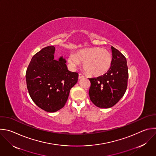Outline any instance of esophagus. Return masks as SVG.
<instances>
[{"instance_id":"1","label":"esophagus","mask_w":156,"mask_h":156,"mask_svg":"<svg viewBox=\"0 0 156 156\" xmlns=\"http://www.w3.org/2000/svg\"><path fill=\"white\" fill-rule=\"evenodd\" d=\"M84 77V75H82V74H81V73H79V75H78V79H79V80L83 78Z\"/></svg>"}]
</instances>
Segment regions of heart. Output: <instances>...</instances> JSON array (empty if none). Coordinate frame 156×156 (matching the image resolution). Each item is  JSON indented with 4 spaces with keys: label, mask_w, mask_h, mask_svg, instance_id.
I'll return each instance as SVG.
<instances>
[{
    "label": "heart",
    "mask_w": 156,
    "mask_h": 156,
    "mask_svg": "<svg viewBox=\"0 0 156 156\" xmlns=\"http://www.w3.org/2000/svg\"><path fill=\"white\" fill-rule=\"evenodd\" d=\"M72 68L83 62V69L89 75L98 76L104 75L110 69L112 57L110 52L101 48H91L78 51L76 53H71L67 59Z\"/></svg>",
    "instance_id": "1"
}]
</instances>
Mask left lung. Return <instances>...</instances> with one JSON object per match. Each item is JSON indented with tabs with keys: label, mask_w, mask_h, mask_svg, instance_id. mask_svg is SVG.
<instances>
[{
	"label": "left lung",
	"mask_w": 156,
	"mask_h": 156,
	"mask_svg": "<svg viewBox=\"0 0 156 156\" xmlns=\"http://www.w3.org/2000/svg\"><path fill=\"white\" fill-rule=\"evenodd\" d=\"M112 62L108 71L97 78H89L90 87L89 95L97 107L108 108L113 107L124 95L129 78L125 56L112 46Z\"/></svg>",
	"instance_id": "left-lung-1"
}]
</instances>
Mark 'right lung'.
Here are the masks:
<instances>
[{"instance_id":"right-lung-1","label":"right lung","mask_w":156,"mask_h":156,"mask_svg":"<svg viewBox=\"0 0 156 156\" xmlns=\"http://www.w3.org/2000/svg\"><path fill=\"white\" fill-rule=\"evenodd\" d=\"M55 47L41 49L32 58L26 80L29 94L35 104L49 113L63 108L71 88L77 83L78 73L67 69L66 61L54 59Z\"/></svg>"}]
</instances>
